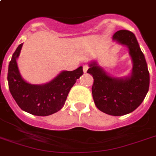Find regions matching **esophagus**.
<instances>
[{"label": "esophagus", "mask_w": 156, "mask_h": 156, "mask_svg": "<svg viewBox=\"0 0 156 156\" xmlns=\"http://www.w3.org/2000/svg\"><path fill=\"white\" fill-rule=\"evenodd\" d=\"M88 68H89V67H88L87 65H83V72L85 73H87L88 70Z\"/></svg>", "instance_id": "1"}]
</instances>
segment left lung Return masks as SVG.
<instances>
[{
    "label": "left lung",
    "instance_id": "obj_1",
    "mask_svg": "<svg viewBox=\"0 0 156 156\" xmlns=\"http://www.w3.org/2000/svg\"><path fill=\"white\" fill-rule=\"evenodd\" d=\"M112 40L128 48L133 64L129 74L121 78L110 75L97 61L88 64L87 73L94 78L91 90L96 107L108 115L123 116L134 111L143 103L149 90L150 74L145 56L133 33L118 30Z\"/></svg>",
    "mask_w": 156,
    "mask_h": 156
}]
</instances>
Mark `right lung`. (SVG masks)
I'll use <instances>...</instances> for the list:
<instances>
[{
  "instance_id": "add662e5",
  "label": "right lung",
  "mask_w": 156,
  "mask_h": 156,
  "mask_svg": "<svg viewBox=\"0 0 156 156\" xmlns=\"http://www.w3.org/2000/svg\"><path fill=\"white\" fill-rule=\"evenodd\" d=\"M23 44L18 45L9 65L7 80L9 91L23 111L35 116L52 115L64 106L71 87L83 75V67L73 71H61L44 84L29 83L22 77L17 63Z\"/></svg>"
}]
</instances>
